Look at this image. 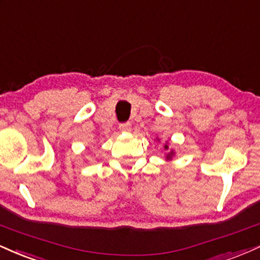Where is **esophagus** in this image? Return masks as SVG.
<instances>
[{
  "mask_svg": "<svg viewBox=\"0 0 260 260\" xmlns=\"http://www.w3.org/2000/svg\"><path fill=\"white\" fill-rule=\"evenodd\" d=\"M119 130L123 131V133H129V131H131V124L130 123L119 124Z\"/></svg>",
  "mask_w": 260,
  "mask_h": 260,
  "instance_id": "34e87169",
  "label": "esophagus"
}]
</instances>
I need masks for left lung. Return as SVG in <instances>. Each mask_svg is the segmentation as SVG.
<instances>
[{
    "mask_svg": "<svg viewBox=\"0 0 260 260\" xmlns=\"http://www.w3.org/2000/svg\"><path fill=\"white\" fill-rule=\"evenodd\" d=\"M164 148H166V149H169V147H168L167 143H166V146H164ZM173 155H174V151H170L169 153L167 154V159H168V160H170V159H172V158H173Z\"/></svg>",
    "mask_w": 260,
    "mask_h": 260,
    "instance_id": "left-lung-1",
    "label": "left lung"
}]
</instances>
